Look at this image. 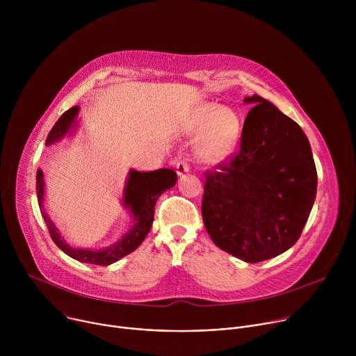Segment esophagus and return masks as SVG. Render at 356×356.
<instances>
[{
    "instance_id": "obj_1",
    "label": "esophagus",
    "mask_w": 356,
    "mask_h": 356,
    "mask_svg": "<svg viewBox=\"0 0 356 356\" xmlns=\"http://www.w3.org/2000/svg\"><path fill=\"white\" fill-rule=\"evenodd\" d=\"M175 166H176L177 175H184V173H187V172L190 170V163H188L187 159H179V161H176Z\"/></svg>"
}]
</instances>
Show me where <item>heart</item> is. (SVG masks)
<instances>
[{
	"label": "heart",
	"mask_w": 356,
	"mask_h": 356,
	"mask_svg": "<svg viewBox=\"0 0 356 356\" xmlns=\"http://www.w3.org/2000/svg\"><path fill=\"white\" fill-rule=\"evenodd\" d=\"M241 129L239 115L232 108L211 104L200 108L191 124V134H201L197 143L200 161L217 165L228 159L236 147Z\"/></svg>",
	"instance_id": "heart-1"
}]
</instances>
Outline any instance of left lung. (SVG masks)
Wrapping results in <instances>:
<instances>
[{
  "instance_id": "obj_1",
  "label": "left lung",
  "mask_w": 356,
  "mask_h": 356,
  "mask_svg": "<svg viewBox=\"0 0 356 356\" xmlns=\"http://www.w3.org/2000/svg\"><path fill=\"white\" fill-rule=\"evenodd\" d=\"M246 115L239 150L206 173L201 214L213 242L249 264L275 258L301 235L317 193L302 129L264 97Z\"/></svg>"
}]
</instances>
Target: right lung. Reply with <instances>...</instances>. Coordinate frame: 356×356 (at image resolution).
Here are the masks:
<instances>
[{"instance_id": "1", "label": "right lung", "mask_w": 356, "mask_h": 356, "mask_svg": "<svg viewBox=\"0 0 356 356\" xmlns=\"http://www.w3.org/2000/svg\"><path fill=\"white\" fill-rule=\"evenodd\" d=\"M79 114V107H72L58 120V122L50 129L46 138V146L54 145L63 139V136L69 132L70 128L76 124V117ZM177 181V175L172 169H159L155 172H138L131 170L125 188H124V206L129 209L134 217V225L131 229L114 245L104 248V249H76L69 246L62 235L59 234L58 228L43 211V197H44V181H43V172L38 169L36 172V194L38 202L49 229L50 236L54 242L69 255L70 258L91 264L107 266L111 265L121 258L127 257L128 253L134 252L145 239L147 232L152 228L155 216V204L162 193L172 188Z\"/></svg>"}]
</instances>
